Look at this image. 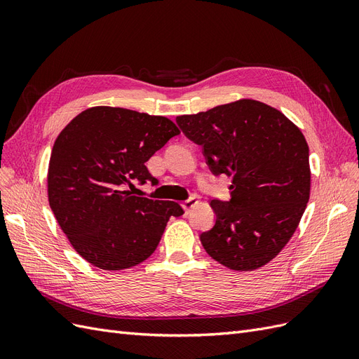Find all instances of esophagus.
<instances>
[{
  "mask_svg": "<svg viewBox=\"0 0 359 359\" xmlns=\"http://www.w3.org/2000/svg\"><path fill=\"white\" fill-rule=\"evenodd\" d=\"M195 204H196V200L192 196V198H189V200H187V201H183V203H182V207H183L184 212H189Z\"/></svg>",
  "mask_w": 359,
  "mask_h": 359,
  "instance_id": "esophagus-1",
  "label": "esophagus"
}]
</instances>
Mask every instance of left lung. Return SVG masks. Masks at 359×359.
I'll use <instances>...</instances> for the list:
<instances>
[{
  "label": "left lung",
  "instance_id": "8db88e82",
  "mask_svg": "<svg viewBox=\"0 0 359 359\" xmlns=\"http://www.w3.org/2000/svg\"><path fill=\"white\" fill-rule=\"evenodd\" d=\"M201 144L216 176L233 177L229 201L212 200L215 226L201 234L224 267L252 271L279 255L310 196L309 144L298 126L269 104L243 98L176 118Z\"/></svg>",
  "mask_w": 359,
  "mask_h": 359
}]
</instances>
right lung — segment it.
Here are the masks:
<instances>
[{
	"label": "right lung",
	"instance_id": "add662e5",
	"mask_svg": "<svg viewBox=\"0 0 359 359\" xmlns=\"http://www.w3.org/2000/svg\"><path fill=\"white\" fill-rule=\"evenodd\" d=\"M180 134L165 116L122 107L83 110L56 137L48 170L49 205L85 261L106 271L131 269L155 252L176 201L137 196L126 187L156 184L146 163Z\"/></svg>",
	"mask_w": 359,
	"mask_h": 359
}]
</instances>
